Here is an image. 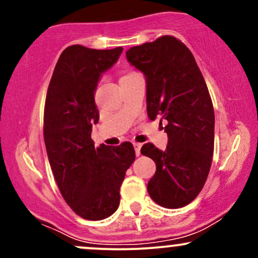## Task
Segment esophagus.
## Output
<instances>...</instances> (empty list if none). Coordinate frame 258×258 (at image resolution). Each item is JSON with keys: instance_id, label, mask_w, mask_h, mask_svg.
<instances>
[{"instance_id": "esophagus-1", "label": "esophagus", "mask_w": 258, "mask_h": 258, "mask_svg": "<svg viewBox=\"0 0 258 258\" xmlns=\"http://www.w3.org/2000/svg\"><path fill=\"white\" fill-rule=\"evenodd\" d=\"M133 147H135L136 155H137V156L141 155V148H142V144H141V143H133Z\"/></svg>"}]
</instances>
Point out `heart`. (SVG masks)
Wrapping results in <instances>:
<instances>
[{
	"label": "heart",
	"instance_id": "b5f03b06",
	"mask_svg": "<svg viewBox=\"0 0 258 258\" xmlns=\"http://www.w3.org/2000/svg\"><path fill=\"white\" fill-rule=\"evenodd\" d=\"M135 72H126L125 74H123L122 76H121V78H126V76H128V75H131V74H133Z\"/></svg>",
	"mask_w": 258,
	"mask_h": 258
}]
</instances>
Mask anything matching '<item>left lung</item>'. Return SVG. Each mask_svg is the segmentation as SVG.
<instances>
[{
  "label": "left lung",
  "mask_w": 258,
  "mask_h": 258,
  "mask_svg": "<svg viewBox=\"0 0 258 258\" xmlns=\"http://www.w3.org/2000/svg\"><path fill=\"white\" fill-rule=\"evenodd\" d=\"M126 57L146 76L149 119L167 120L166 149L153 143L141 149L156 164L148 193L160 206L179 209L199 195L211 168L215 111L209 88L188 47L171 35L131 47Z\"/></svg>",
  "instance_id": "1"
}]
</instances>
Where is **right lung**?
Here are the masks:
<instances>
[{"label": "right lung", "mask_w": 258, "mask_h": 258, "mask_svg": "<svg viewBox=\"0 0 258 258\" xmlns=\"http://www.w3.org/2000/svg\"><path fill=\"white\" fill-rule=\"evenodd\" d=\"M122 47L65 48L47 90L43 138L53 176L70 209L88 221L104 220L120 204V186L136 159L131 142L94 148L92 125L99 120L94 91L100 74L120 57Z\"/></svg>", "instance_id": "obj_1"}]
</instances>
